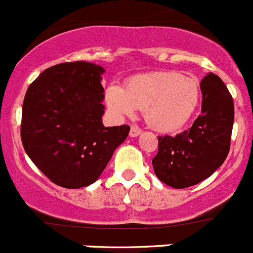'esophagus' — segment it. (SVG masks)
<instances>
[{"label": "esophagus", "mask_w": 253, "mask_h": 253, "mask_svg": "<svg viewBox=\"0 0 253 253\" xmlns=\"http://www.w3.org/2000/svg\"><path fill=\"white\" fill-rule=\"evenodd\" d=\"M140 134H141V129H139V127H137V126H131V127H130L129 135H130V136H131V137L139 136Z\"/></svg>", "instance_id": "esophagus-1"}]
</instances>
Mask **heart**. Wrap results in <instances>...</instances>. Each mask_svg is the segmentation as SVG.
<instances>
[{"label": "heart", "instance_id": "heart-1", "mask_svg": "<svg viewBox=\"0 0 253 253\" xmlns=\"http://www.w3.org/2000/svg\"><path fill=\"white\" fill-rule=\"evenodd\" d=\"M108 107L122 117H132L137 109L145 111L151 127L161 132H174L189 123L201 100L196 78L178 72H152L135 75L126 88L108 85L105 91Z\"/></svg>", "mask_w": 253, "mask_h": 253}]
</instances>
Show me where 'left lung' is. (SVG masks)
<instances>
[{"mask_svg":"<svg viewBox=\"0 0 253 253\" xmlns=\"http://www.w3.org/2000/svg\"><path fill=\"white\" fill-rule=\"evenodd\" d=\"M201 114L191 127L175 136H158V152L152 160L161 181L184 189L201 183L225 161L230 150L234 101L218 75L208 73L200 84Z\"/></svg>","mask_w":253,"mask_h":253,"instance_id":"obj_1","label":"left lung"}]
</instances>
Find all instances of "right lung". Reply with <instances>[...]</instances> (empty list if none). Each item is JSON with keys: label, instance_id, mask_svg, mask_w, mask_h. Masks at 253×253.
Masks as SVG:
<instances>
[{"label": "right lung", "instance_id": "add662e5", "mask_svg": "<svg viewBox=\"0 0 253 253\" xmlns=\"http://www.w3.org/2000/svg\"><path fill=\"white\" fill-rule=\"evenodd\" d=\"M105 69L67 62L45 69L31 83L22 109L23 147L52 181L66 189L95 183L130 126H105Z\"/></svg>", "mask_w": 253, "mask_h": 253}]
</instances>
